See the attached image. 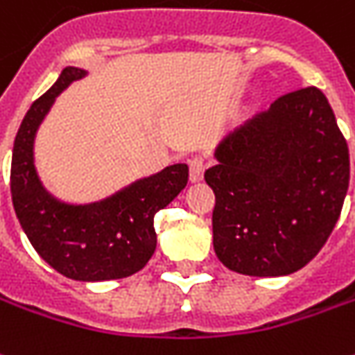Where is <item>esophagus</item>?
I'll return each instance as SVG.
<instances>
[{
  "label": "esophagus",
  "instance_id": "obj_1",
  "mask_svg": "<svg viewBox=\"0 0 355 355\" xmlns=\"http://www.w3.org/2000/svg\"><path fill=\"white\" fill-rule=\"evenodd\" d=\"M188 167H190V180H192V182L202 180V177H204V171H206V161H204L202 155H196V157L190 159Z\"/></svg>",
  "mask_w": 355,
  "mask_h": 355
}]
</instances>
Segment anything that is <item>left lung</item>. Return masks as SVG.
Returning a JSON list of instances; mask_svg holds the SVG:
<instances>
[{"mask_svg": "<svg viewBox=\"0 0 355 355\" xmlns=\"http://www.w3.org/2000/svg\"><path fill=\"white\" fill-rule=\"evenodd\" d=\"M206 171L216 192L214 248L245 276H286L317 257L348 192L349 153L327 96H278L219 146Z\"/></svg>", "mask_w": 355, "mask_h": 355, "instance_id": "obj_1", "label": "left lung"}]
</instances>
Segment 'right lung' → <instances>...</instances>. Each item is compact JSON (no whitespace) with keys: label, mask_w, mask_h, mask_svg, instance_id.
I'll use <instances>...</instances> for the list:
<instances>
[{"label":"right lung","mask_w":355,"mask_h":355,"mask_svg":"<svg viewBox=\"0 0 355 355\" xmlns=\"http://www.w3.org/2000/svg\"><path fill=\"white\" fill-rule=\"evenodd\" d=\"M83 76L85 71L79 67H66L23 118L11 159L13 208L36 252L66 278H128L153 257L157 247L153 218L187 187L188 167L184 163L171 165L91 206H67L50 196L33 163L36 128L54 98Z\"/></svg>","instance_id":"1"}]
</instances>
